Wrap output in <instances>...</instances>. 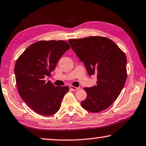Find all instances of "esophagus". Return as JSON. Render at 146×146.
<instances>
[{"instance_id":"obj_1","label":"esophagus","mask_w":146,"mask_h":146,"mask_svg":"<svg viewBox=\"0 0 146 146\" xmlns=\"http://www.w3.org/2000/svg\"><path fill=\"white\" fill-rule=\"evenodd\" d=\"M70 89H71V90H72L73 91H76V90H79L80 89V88H79V87H74V86H70Z\"/></svg>"}]
</instances>
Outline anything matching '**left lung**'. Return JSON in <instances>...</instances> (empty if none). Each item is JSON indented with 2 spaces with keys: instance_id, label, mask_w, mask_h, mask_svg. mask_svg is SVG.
I'll use <instances>...</instances> for the list:
<instances>
[{
  "instance_id": "8db88e82",
  "label": "left lung",
  "mask_w": 146,
  "mask_h": 146,
  "mask_svg": "<svg viewBox=\"0 0 146 146\" xmlns=\"http://www.w3.org/2000/svg\"><path fill=\"white\" fill-rule=\"evenodd\" d=\"M72 48L85 64L90 76L97 74V85L84 90L83 109L99 113L108 108L119 96L127 78V58L115 42L109 38L90 36L68 40Z\"/></svg>"
}]
</instances>
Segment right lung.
I'll use <instances>...</instances> for the list:
<instances>
[{"instance_id": "obj_1", "label": "right lung", "mask_w": 146, "mask_h": 146, "mask_svg": "<svg viewBox=\"0 0 146 146\" xmlns=\"http://www.w3.org/2000/svg\"><path fill=\"white\" fill-rule=\"evenodd\" d=\"M70 48L64 40H39L28 47L17 59L15 74L19 94L37 114L50 116L60 109L69 87H55L44 78L50 76L60 57Z\"/></svg>"}]
</instances>
